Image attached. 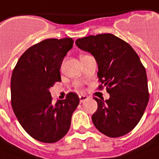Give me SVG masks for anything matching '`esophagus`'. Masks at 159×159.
I'll return each instance as SVG.
<instances>
[{
	"label": "esophagus",
	"mask_w": 159,
	"mask_h": 159,
	"mask_svg": "<svg viewBox=\"0 0 159 159\" xmlns=\"http://www.w3.org/2000/svg\"><path fill=\"white\" fill-rule=\"evenodd\" d=\"M79 98H80V102H84V101H86V100H88L89 98L88 97L87 95H83L81 94L79 96Z\"/></svg>",
	"instance_id": "34e87169"
}]
</instances>
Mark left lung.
<instances>
[{
    "instance_id": "left-lung-1",
    "label": "left lung",
    "mask_w": 159,
    "mask_h": 159,
    "mask_svg": "<svg viewBox=\"0 0 159 159\" xmlns=\"http://www.w3.org/2000/svg\"><path fill=\"white\" fill-rule=\"evenodd\" d=\"M76 46L91 53L98 63L99 78L109 99L93 98L98 109L92 116L95 127L111 138L125 135L141 119L148 102L145 68L130 44L111 34L79 39Z\"/></svg>"
}]
</instances>
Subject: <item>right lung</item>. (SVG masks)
I'll return each instance as SVG.
<instances>
[{"label": "right lung", "instance_id": "add662e5", "mask_svg": "<svg viewBox=\"0 0 159 159\" xmlns=\"http://www.w3.org/2000/svg\"><path fill=\"white\" fill-rule=\"evenodd\" d=\"M71 38L49 39L32 46L18 61L11 82V106L22 127L34 139L55 143L66 134L80 103L78 95L52 102L50 88L61 81L63 59L73 47Z\"/></svg>", "mask_w": 159, "mask_h": 159}]
</instances>
